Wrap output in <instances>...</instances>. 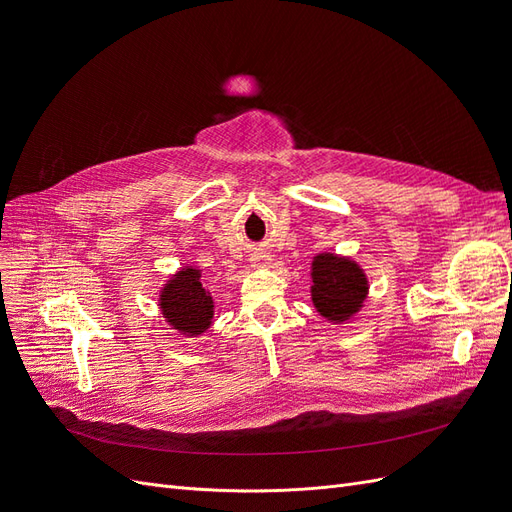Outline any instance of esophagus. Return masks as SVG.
<instances>
[{
  "instance_id": "obj_1",
  "label": "esophagus",
  "mask_w": 512,
  "mask_h": 512,
  "mask_svg": "<svg viewBox=\"0 0 512 512\" xmlns=\"http://www.w3.org/2000/svg\"><path fill=\"white\" fill-rule=\"evenodd\" d=\"M250 262H252V267H267V265H271V256L256 252L250 256Z\"/></svg>"
}]
</instances>
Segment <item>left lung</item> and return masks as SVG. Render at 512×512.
I'll use <instances>...</instances> for the list:
<instances>
[{
  "mask_svg": "<svg viewBox=\"0 0 512 512\" xmlns=\"http://www.w3.org/2000/svg\"><path fill=\"white\" fill-rule=\"evenodd\" d=\"M312 301L318 312L329 320H346L359 307L367 294V277L348 258L320 254L312 262Z\"/></svg>",
  "mask_w": 512,
  "mask_h": 512,
  "instance_id": "obj_1",
  "label": "left lung"
}]
</instances>
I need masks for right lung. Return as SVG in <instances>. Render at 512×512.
I'll list each match as a JSON object with an SVG mask.
<instances>
[{
  "mask_svg": "<svg viewBox=\"0 0 512 512\" xmlns=\"http://www.w3.org/2000/svg\"><path fill=\"white\" fill-rule=\"evenodd\" d=\"M160 307L164 318L173 324V329L188 335H200L209 329L213 318L211 294L200 282V271L192 267L181 269L164 286Z\"/></svg>",
  "mask_w": 512,
  "mask_h": 512,
  "instance_id": "add662e5",
  "label": "right lung"
}]
</instances>
